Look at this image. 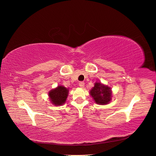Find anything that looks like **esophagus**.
Listing matches in <instances>:
<instances>
[{
    "label": "esophagus",
    "instance_id": "obj_1",
    "mask_svg": "<svg viewBox=\"0 0 156 156\" xmlns=\"http://www.w3.org/2000/svg\"><path fill=\"white\" fill-rule=\"evenodd\" d=\"M79 87H81V88H84V82H80L79 83Z\"/></svg>",
    "mask_w": 156,
    "mask_h": 156
}]
</instances>
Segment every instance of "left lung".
<instances>
[{"label":"left lung","mask_w":156,"mask_h":156,"mask_svg":"<svg viewBox=\"0 0 156 156\" xmlns=\"http://www.w3.org/2000/svg\"><path fill=\"white\" fill-rule=\"evenodd\" d=\"M90 94L96 103L105 105L112 100V94L111 88L100 82H96L94 86L90 90Z\"/></svg>","instance_id":"1"}]
</instances>
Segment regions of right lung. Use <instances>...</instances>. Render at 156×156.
<instances>
[{
  "mask_svg": "<svg viewBox=\"0 0 156 156\" xmlns=\"http://www.w3.org/2000/svg\"><path fill=\"white\" fill-rule=\"evenodd\" d=\"M69 94V89L64 86L59 85L51 90L48 93L49 98L52 104L56 106L62 105L66 103Z\"/></svg>",
  "mask_w": 156,
  "mask_h": 156,
  "instance_id": "1",
  "label": "right lung"
}]
</instances>
